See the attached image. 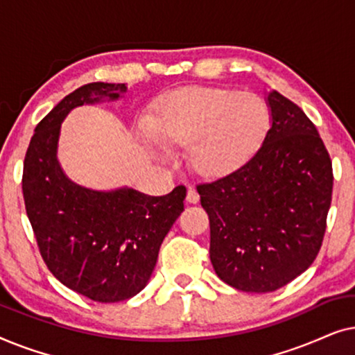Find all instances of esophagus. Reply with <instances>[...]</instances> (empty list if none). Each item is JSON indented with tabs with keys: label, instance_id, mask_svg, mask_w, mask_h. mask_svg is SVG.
I'll list each match as a JSON object with an SVG mask.
<instances>
[{
	"label": "esophagus",
	"instance_id": "1",
	"mask_svg": "<svg viewBox=\"0 0 355 355\" xmlns=\"http://www.w3.org/2000/svg\"><path fill=\"white\" fill-rule=\"evenodd\" d=\"M186 200L189 202V203H197L198 200H200V196H198V192L196 191V189H189L187 191V197H186Z\"/></svg>",
	"mask_w": 355,
	"mask_h": 355
}]
</instances>
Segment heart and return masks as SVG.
Masks as SVG:
<instances>
[{"label":"heart","mask_w":355,"mask_h":355,"mask_svg":"<svg viewBox=\"0 0 355 355\" xmlns=\"http://www.w3.org/2000/svg\"><path fill=\"white\" fill-rule=\"evenodd\" d=\"M270 128L265 101L231 89L192 87L158 100L152 124H144L159 159L168 148L189 147L187 162L203 178L226 176L249 162Z\"/></svg>","instance_id":"b5f03b06"}]
</instances>
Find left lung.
Masks as SVG:
<instances>
[{"label": "left lung", "instance_id": "obj_1", "mask_svg": "<svg viewBox=\"0 0 355 355\" xmlns=\"http://www.w3.org/2000/svg\"><path fill=\"white\" fill-rule=\"evenodd\" d=\"M270 129L236 171L198 186L218 278L244 293L283 288L313 263L331 205V159L302 110L266 94Z\"/></svg>", "mask_w": 355, "mask_h": 355}]
</instances>
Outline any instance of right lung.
<instances>
[{
	"label": "right lung",
	"instance_id": "obj_1",
	"mask_svg": "<svg viewBox=\"0 0 355 355\" xmlns=\"http://www.w3.org/2000/svg\"><path fill=\"white\" fill-rule=\"evenodd\" d=\"M125 92V84L106 82L79 87L37 124L24 159V202L43 260L62 284L95 302L130 299L147 286L186 198L184 186L162 197L130 187L96 191L61 168L58 144L66 116Z\"/></svg>",
	"mask_w": 355,
	"mask_h": 355
}]
</instances>
